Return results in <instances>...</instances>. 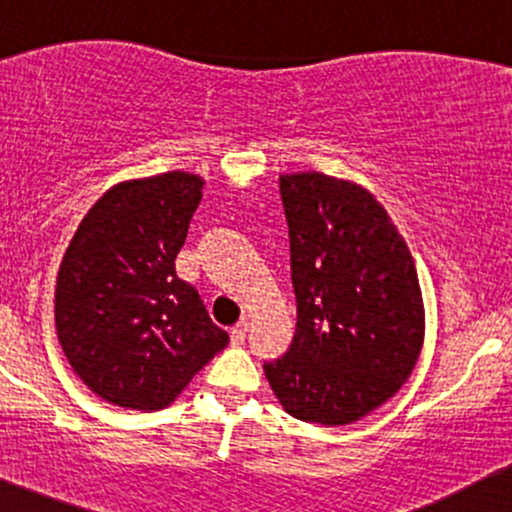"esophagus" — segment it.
Segmentation results:
<instances>
[{
  "mask_svg": "<svg viewBox=\"0 0 512 512\" xmlns=\"http://www.w3.org/2000/svg\"><path fill=\"white\" fill-rule=\"evenodd\" d=\"M248 322H238V325L236 327H233V330H231V342L233 344H243L245 342V337H248Z\"/></svg>",
  "mask_w": 512,
  "mask_h": 512,
  "instance_id": "obj_1",
  "label": "esophagus"
}]
</instances>
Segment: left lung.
Segmentation results:
<instances>
[{"instance_id": "8db88e82", "label": "left lung", "mask_w": 512, "mask_h": 512, "mask_svg": "<svg viewBox=\"0 0 512 512\" xmlns=\"http://www.w3.org/2000/svg\"><path fill=\"white\" fill-rule=\"evenodd\" d=\"M279 187L298 322L264 375L286 414L354 424L395 397L419 361L426 313L414 257L366 187L317 170L284 173Z\"/></svg>"}]
</instances>
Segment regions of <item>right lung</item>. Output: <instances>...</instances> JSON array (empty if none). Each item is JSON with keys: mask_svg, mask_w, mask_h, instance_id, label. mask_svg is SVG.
Listing matches in <instances>:
<instances>
[{"mask_svg": "<svg viewBox=\"0 0 512 512\" xmlns=\"http://www.w3.org/2000/svg\"><path fill=\"white\" fill-rule=\"evenodd\" d=\"M202 190L204 180L185 170L122 180L69 240L57 272V339L103 402L168 407L226 349L228 334L175 274Z\"/></svg>", "mask_w": 512, "mask_h": 512, "instance_id": "right-lung-1", "label": "right lung"}]
</instances>
